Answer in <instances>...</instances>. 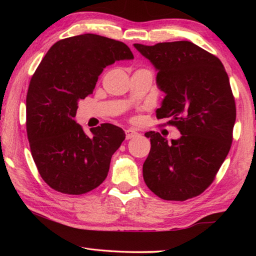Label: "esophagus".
<instances>
[{"mask_svg":"<svg viewBox=\"0 0 256 256\" xmlns=\"http://www.w3.org/2000/svg\"><path fill=\"white\" fill-rule=\"evenodd\" d=\"M138 136V133L136 131H134V130H132V128H128L125 131V136H126L128 140H130V138H136Z\"/></svg>","mask_w":256,"mask_h":256,"instance_id":"esophagus-1","label":"esophagus"}]
</instances>
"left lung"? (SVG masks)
I'll use <instances>...</instances> for the list:
<instances>
[{
  "label": "left lung",
  "instance_id": "left-lung-1",
  "mask_svg": "<svg viewBox=\"0 0 256 256\" xmlns=\"http://www.w3.org/2000/svg\"><path fill=\"white\" fill-rule=\"evenodd\" d=\"M154 64L158 88L164 92L157 118H170L182 136L172 144L146 132L151 149L144 180L156 196L185 201L200 196L214 182L232 142L235 98L222 60L190 42L134 44Z\"/></svg>",
  "mask_w": 256,
  "mask_h": 256
}]
</instances>
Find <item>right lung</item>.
I'll return each instance as SVG.
<instances>
[{"mask_svg": "<svg viewBox=\"0 0 256 256\" xmlns=\"http://www.w3.org/2000/svg\"><path fill=\"white\" fill-rule=\"evenodd\" d=\"M120 60H133L124 42L79 34L55 42L32 76L26 100L30 150L42 178L58 192L84 194L107 177L124 131L104 123L89 136L74 118L104 68Z\"/></svg>", "mask_w": 256, "mask_h": 256, "instance_id": "obj_1", "label": "right lung"}]
</instances>
